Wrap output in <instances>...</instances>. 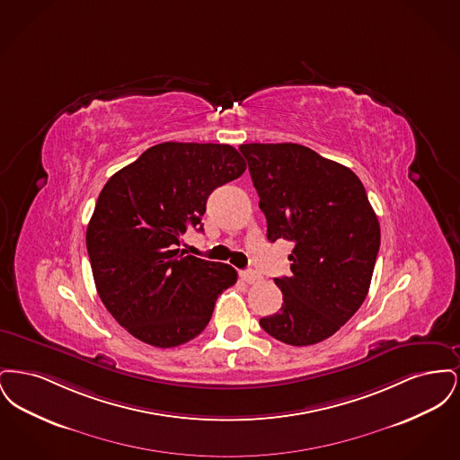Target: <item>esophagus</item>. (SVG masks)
I'll return each instance as SVG.
<instances>
[{
  "label": "esophagus",
  "mask_w": 460,
  "mask_h": 460,
  "mask_svg": "<svg viewBox=\"0 0 460 460\" xmlns=\"http://www.w3.org/2000/svg\"><path fill=\"white\" fill-rule=\"evenodd\" d=\"M240 276L241 279H243L244 283H248V285L257 283V281L261 279V274H259V272H255V270H243Z\"/></svg>",
  "instance_id": "obj_1"
}]
</instances>
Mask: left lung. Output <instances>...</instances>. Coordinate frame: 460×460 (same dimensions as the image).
<instances>
[{
  "label": "left lung",
  "mask_w": 460,
  "mask_h": 460,
  "mask_svg": "<svg viewBox=\"0 0 460 460\" xmlns=\"http://www.w3.org/2000/svg\"><path fill=\"white\" fill-rule=\"evenodd\" d=\"M248 162L269 241L293 243L291 276L276 278L283 306L262 317L293 347L324 341L364 304L381 231L360 179L349 167L295 143H250Z\"/></svg>",
  "instance_id": "1"
}]
</instances>
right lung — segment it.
<instances>
[{
	"mask_svg": "<svg viewBox=\"0 0 460 460\" xmlns=\"http://www.w3.org/2000/svg\"><path fill=\"white\" fill-rule=\"evenodd\" d=\"M236 148L214 143H160L111 175L86 231L98 295L134 338L172 349L207 328L220 293L238 272L179 252L188 227L203 231L210 193L238 179Z\"/></svg>",
	"mask_w": 460,
	"mask_h": 460,
	"instance_id": "1",
	"label": "right lung"
}]
</instances>
